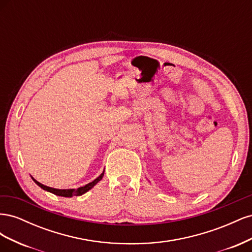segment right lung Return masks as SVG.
<instances>
[{
  "label": "right lung",
  "instance_id": "obj_1",
  "mask_svg": "<svg viewBox=\"0 0 252 252\" xmlns=\"http://www.w3.org/2000/svg\"><path fill=\"white\" fill-rule=\"evenodd\" d=\"M103 177H104V171L101 173L100 177L96 178L94 181H93L91 183H88L87 185L83 186V187H80V188H78V189H56V188H51V187H48V186H45V185L41 184L40 182H37V181L34 180L33 178H32V180L34 181V183H35L36 185H39L42 189L46 190V191H49V192H51V193H53V194L60 195V196L71 197V196H73V195H82V194H84V193H86V192L88 191V190H90L91 188H93V187L96 184V183L100 182V181L103 179Z\"/></svg>",
  "mask_w": 252,
  "mask_h": 252
}]
</instances>
